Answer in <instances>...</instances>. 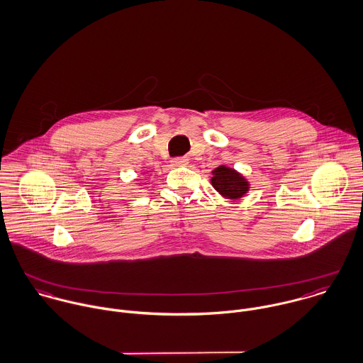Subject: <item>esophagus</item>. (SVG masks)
I'll return each instance as SVG.
<instances>
[{"instance_id": "1", "label": "esophagus", "mask_w": 363, "mask_h": 363, "mask_svg": "<svg viewBox=\"0 0 363 363\" xmlns=\"http://www.w3.org/2000/svg\"><path fill=\"white\" fill-rule=\"evenodd\" d=\"M188 157H177L172 160V164L174 165H186L188 164Z\"/></svg>"}]
</instances>
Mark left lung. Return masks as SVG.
Instances as JSON below:
<instances>
[{"label": "left lung", "mask_w": 363, "mask_h": 363, "mask_svg": "<svg viewBox=\"0 0 363 363\" xmlns=\"http://www.w3.org/2000/svg\"><path fill=\"white\" fill-rule=\"evenodd\" d=\"M213 175L212 185L225 198L237 199L248 191V182L234 169L220 165L213 171Z\"/></svg>", "instance_id": "left-lung-1"}]
</instances>
